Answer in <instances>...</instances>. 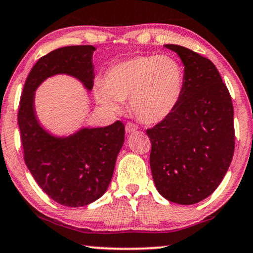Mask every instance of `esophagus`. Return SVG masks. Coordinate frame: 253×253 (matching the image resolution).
I'll return each instance as SVG.
<instances>
[{
	"label": "esophagus",
	"instance_id": "obj_1",
	"mask_svg": "<svg viewBox=\"0 0 253 253\" xmlns=\"http://www.w3.org/2000/svg\"><path fill=\"white\" fill-rule=\"evenodd\" d=\"M137 130H138V126H135V124L131 123V122L126 124V133H132V132H135V131H137Z\"/></svg>",
	"mask_w": 253,
	"mask_h": 253
}]
</instances>
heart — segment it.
I'll use <instances>...</instances> for the list:
<instances>
[{"instance_id": "heart-1", "label": "heart", "mask_w": 253, "mask_h": 253, "mask_svg": "<svg viewBox=\"0 0 253 253\" xmlns=\"http://www.w3.org/2000/svg\"><path fill=\"white\" fill-rule=\"evenodd\" d=\"M184 84V68L174 58L138 56L109 67L104 84L94 87V98L112 113H120L122 101L130 99L135 118L146 124H156L177 107Z\"/></svg>"}]
</instances>
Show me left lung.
Instances as JSON below:
<instances>
[{
  "instance_id": "obj_1",
  "label": "left lung",
  "mask_w": 253,
  "mask_h": 253,
  "mask_svg": "<svg viewBox=\"0 0 253 253\" xmlns=\"http://www.w3.org/2000/svg\"><path fill=\"white\" fill-rule=\"evenodd\" d=\"M180 58L185 84L174 111L146 132L154 184L164 199L189 206L220 185L235 147L232 98L211 60L187 47L166 44Z\"/></svg>"
}]
</instances>
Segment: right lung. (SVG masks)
Masks as SVG:
<instances>
[{
    "label": "right lung",
    "mask_w": 253,
    "mask_h": 253,
    "mask_svg": "<svg viewBox=\"0 0 253 253\" xmlns=\"http://www.w3.org/2000/svg\"><path fill=\"white\" fill-rule=\"evenodd\" d=\"M92 45H72L40 58L25 82L18 126L25 163L46 195L65 207L79 208L101 197L111 184L116 159L124 144L122 122L105 127L81 126L68 135H57L40 123L35 91L49 78L68 75L92 90Z\"/></svg>",
    "instance_id": "add662e5"
}]
</instances>
